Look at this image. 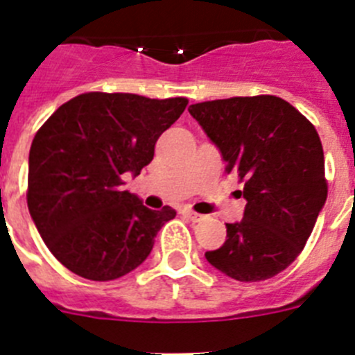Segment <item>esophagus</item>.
I'll list each match as a JSON object with an SVG mask.
<instances>
[{"mask_svg": "<svg viewBox=\"0 0 355 355\" xmlns=\"http://www.w3.org/2000/svg\"><path fill=\"white\" fill-rule=\"evenodd\" d=\"M183 215L188 216V218H190V220H192V222H200V220H202V215H200V213L192 211V209H184Z\"/></svg>", "mask_w": 355, "mask_h": 355, "instance_id": "1", "label": "esophagus"}]
</instances>
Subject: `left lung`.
I'll list each match as a JSON object with an SVG mask.
<instances>
[{
	"label": "left lung",
	"instance_id": "left-lung-1",
	"mask_svg": "<svg viewBox=\"0 0 355 355\" xmlns=\"http://www.w3.org/2000/svg\"><path fill=\"white\" fill-rule=\"evenodd\" d=\"M243 181V218L225 224L208 250L216 270L241 283L265 281L295 261L327 199L324 149L315 126L275 96L231 97L188 108Z\"/></svg>",
	"mask_w": 355,
	"mask_h": 355
}]
</instances>
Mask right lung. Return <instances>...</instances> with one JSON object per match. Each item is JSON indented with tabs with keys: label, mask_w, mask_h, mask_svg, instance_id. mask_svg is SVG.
Here are the masks:
<instances>
[{
	"label": "right lung",
	"mask_w": 355,
	"mask_h": 355,
	"mask_svg": "<svg viewBox=\"0 0 355 355\" xmlns=\"http://www.w3.org/2000/svg\"><path fill=\"white\" fill-rule=\"evenodd\" d=\"M188 105L184 97L89 92L44 122L28 159V209L65 268L90 281H114L142 265L175 211L149 209L122 190L139 175L159 135Z\"/></svg>",
	"instance_id": "right-lung-1"
}]
</instances>
